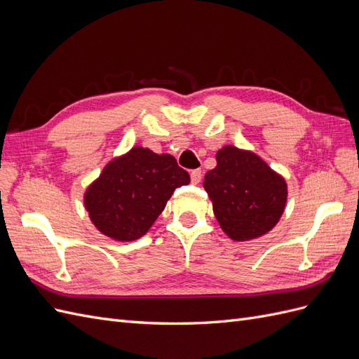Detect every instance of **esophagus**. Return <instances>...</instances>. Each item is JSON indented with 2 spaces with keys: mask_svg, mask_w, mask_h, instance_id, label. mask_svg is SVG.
Wrapping results in <instances>:
<instances>
[{
  "mask_svg": "<svg viewBox=\"0 0 359 359\" xmlns=\"http://www.w3.org/2000/svg\"><path fill=\"white\" fill-rule=\"evenodd\" d=\"M190 178H191V182H193V184H199V182L202 181V170H201V169L191 170Z\"/></svg>",
  "mask_w": 359,
  "mask_h": 359,
  "instance_id": "obj_1",
  "label": "esophagus"
}]
</instances>
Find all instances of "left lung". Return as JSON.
<instances>
[{"mask_svg":"<svg viewBox=\"0 0 359 359\" xmlns=\"http://www.w3.org/2000/svg\"><path fill=\"white\" fill-rule=\"evenodd\" d=\"M203 187L222 229L233 241H247L269 232L285 211V180L248 151L227 145L215 156Z\"/></svg>","mask_w":359,"mask_h":359,"instance_id":"obj_1","label":"left lung"}]
</instances>
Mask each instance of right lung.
Listing matches in <instances>:
<instances>
[{"label": "right lung", "instance_id": "right-lung-1", "mask_svg": "<svg viewBox=\"0 0 359 359\" xmlns=\"http://www.w3.org/2000/svg\"><path fill=\"white\" fill-rule=\"evenodd\" d=\"M189 182L175 157L136 147L103 169L85 193V208L102 233L133 241L148 232L173 190Z\"/></svg>", "mask_w": 359, "mask_h": 359}]
</instances>
